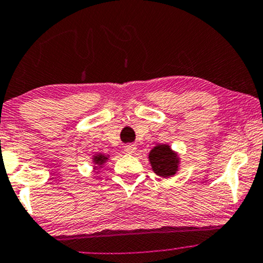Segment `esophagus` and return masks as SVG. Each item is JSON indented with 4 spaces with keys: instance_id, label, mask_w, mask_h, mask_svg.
I'll return each mask as SVG.
<instances>
[{
    "instance_id": "1",
    "label": "esophagus",
    "mask_w": 263,
    "mask_h": 263,
    "mask_svg": "<svg viewBox=\"0 0 263 263\" xmlns=\"http://www.w3.org/2000/svg\"><path fill=\"white\" fill-rule=\"evenodd\" d=\"M124 151H125V153L133 154V153H135L136 146H135V144H127V146L124 147Z\"/></svg>"
}]
</instances>
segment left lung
<instances>
[{"label":"left lung","mask_w":263,"mask_h":263,"mask_svg":"<svg viewBox=\"0 0 263 263\" xmlns=\"http://www.w3.org/2000/svg\"><path fill=\"white\" fill-rule=\"evenodd\" d=\"M149 160L152 168L159 177H172L178 171L179 159L167 144H159L154 147L149 153Z\"/></svg>","instance_id":"8db88e82"}]
</instances>
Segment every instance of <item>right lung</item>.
I'll return each mask as SVG.
<instances>
[{"label": "right lung", "instance_id": "right-lung-1", "mask_svg": "<svg viewBox=\"0 0 263 263\" xmlns=\"http://www.w3.org/2000/svg\"><path fill=\"white\" fill-rule=\"evenodd\" d=\"M105 160H106V158L104 157V155L98 154L97 157H95V158H93V162H95V163H97V165H102V163L105 162Z\"/></svg>", "mask_w": 263, "mask_h": 263}]
</instances>
